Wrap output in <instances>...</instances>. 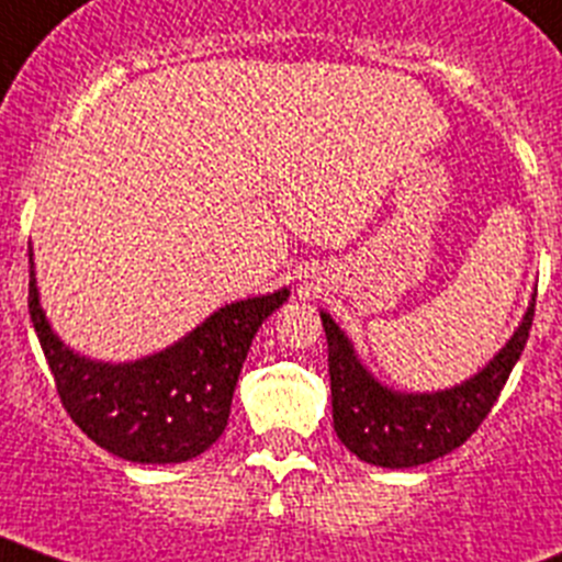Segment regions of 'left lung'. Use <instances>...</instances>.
Returning <instances> with one entry per match:
<instances>
[{"label":"left lung","instance_id":"obj_1","mask_svg":"<svg viewBox=\"0 0 562 562\" xmlns=\"http://www.w3.org/2000/svg\"><path fill=\"white\" fill-rule=\"evenodd\" d=\"M327 336L333 428L350 453L378 468H417L434 462L482 426L518 363L535 316V296L520 325L476 375L439 392H397L361 363L347 333L318 311Z\"/></svg>","mask_w":562,"mask_h":562}]
</instances>
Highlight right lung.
I'll list each match as a JSON object with an SVG mask.
<instances>
[{"label": "right lung", "mask_w": 562, "mask_h": 562, "mask_svg": "<svg viewBox=\"0 0 562 562\" xmlns=\"http://www.w3.org/2000/svg\"><path fill=\"white\" fill-rule=\"evenodd\" d=\"M288 296L280 288L218 307L154 356L94 361L69 350L47 322L30 249V318L60 403L92 442L136 464L187 462L224 434L251 338Z\"/></svg>", "instance_id": "obj_1"}]
</instances>
